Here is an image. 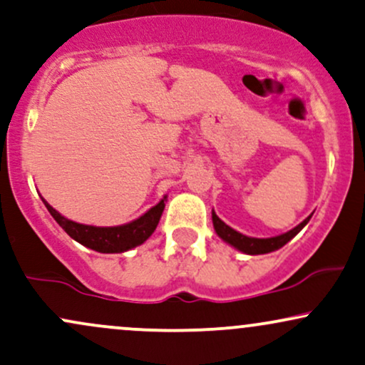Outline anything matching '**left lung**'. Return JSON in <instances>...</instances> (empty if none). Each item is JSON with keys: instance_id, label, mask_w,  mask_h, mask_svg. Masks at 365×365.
<instances>
[{"instance_id": "obj_1", "label": "left lung", "mask_w": 365, "mask_h": 365, "mask_svg": "<svg viewBox=\"0 0 365 365\" xmlns=\"http://www.w3.org/2000/svg\"><path fill=\"white\" fill-rule=\"evenodd\" d=\"M309 220H311V216H309L307 220H304L299 226H295V228L290 230V232L283 233V235H278L273 238H252V237L242 235V233H238L233 228H230V226L223 223V221L216 216V212L212 211V225H215V230H216L217 235L223 238L225 242H228L230 245L235 247V249L242 250L244 254H250V255L267 254V252H273V250L282 249L287 242H290L292 238L295 237L297 233H299L300 230H302L304 226L309 223Z\"/></svg>"}]
</instances>
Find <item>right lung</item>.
Returning a JSON list of instances; mask_svg holds the SVG:
<instances>
[{"label": "right lung", "instance_id": "right-lung-1", "mask_svg": "<svg viewBox=\"0 0 365 365\" xmlns=\"http://www.w3.org/2000/svg\"><path fill=\"white\" fill-rule=\"evenodd\" d=\"M44 206L48 207V211L51 212V216L56 220V223L68 233L73 240H77L78 244L89 247L92 250H98V252L104 254H115V252H125V250L133 249V247L144 244L148 238L153 235V232L156 230L159 223V217L163 215V209H165V199L161 202L156 204L154 207H150L144 216H140L139 220L132 221L128 225L121 226H110V228H101V226H89V225H81L75 223V221L66 220L65 216H61L56 209H53L48 202L43 199Z\"/></svg>", "mask_w": 365, "mask_h": 365}]
</instances>
